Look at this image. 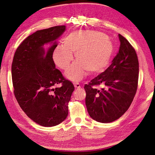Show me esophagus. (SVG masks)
Returning a JSON list of instances; mask_svg holds the SVG:
<instances>
[{
	"instance_id": "34e87169",
	"label": "esophagus",
	"mask_w": 155,
	"mask_h": 155,
	"mask_svg": "<svg viewBox=\"0 0 155 155\" xmlns=\"http://www.w3.org/2000/svg\"><path fill=\"white\" fill-rule=\"evenodd\" d=\"M74 85L75 88H79L81 87L80 84H79V83H74Z\"/></svg>"
}]
</instances>
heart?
I'll use <instances>...</instances> for the list:
<instances>
[{"label": "heart", "mask_w": 155, "mask_h": 155, "mask_svg": "<svg viewBox=\"0 0 155 155\" xmlns=\"http://www.w3.org/2000/svg\"><path fill=\"white\" fill-rule=\"evenodd\" d=\"M63 45L54 51L53 59L57 67L66 70L75 53L78 60L66 72L72 81H79L85 76L86 70L96 72L104 69L111 58L114 46L106 35L94 30L76 31L70 33L63 40Z\"/></svg>", "instance_id": "obj_1"}]
</instances>
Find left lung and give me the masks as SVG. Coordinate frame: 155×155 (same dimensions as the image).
I'll use <instances>...</instances> for the list:
<instances>
[{"label": "left lung", "instance_id": "left-lung-1", "mask_svg": "<svg viewBox=\"0 0 155 155\" xmlns=\"http://www.w3.org/2000/svg\"><path fill=\"white\" fill-rule=\"evenodd\" d=\"M118 36L120 49L111 64L84 87L88 114L101 123H110L120 118L128 110L138 88L137 52L124 37ZM100 86L103 88H96Z\"/></svg>", "mask_w": 155, "mask_h": 155}]
</instances>
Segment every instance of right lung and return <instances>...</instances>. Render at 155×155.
<instances>
[{
	"mask_svg": "<svg viewBox=\"0 0 155 155\" xmlns=\"http://www.w3.org/2000/svg\"><path fill=\"white\" fill-rule=\"evenodd\" d=\"M65 26L38 30L18 46L12 64L13 93L25 113L43 127L59 125L67 118L68 103L74 91L72 83L55 68L53 53L55 40ZM55 41L45 53V44ZM61 84V87L57 85Z\"/></svg>",
	"mask_w": 155,
	"mask_h": 155,
	"instance_id": "add662e5",
	"label": "right lung"
}]
</instances>
